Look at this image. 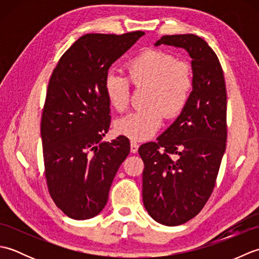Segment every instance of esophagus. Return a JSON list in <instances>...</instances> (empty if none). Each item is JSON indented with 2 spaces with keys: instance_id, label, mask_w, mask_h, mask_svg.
Masks as SVG:
<instances>
[{
  "instance_id": "34e87169",
  "label": "esophagus",
  "mask_w": 259,
  "mask_h": 259,
  "mask_svg": "<svg viewBox=\"0 0 259 259\" xmlns=\"http://www.w3.org/2000/svg\"><path fill=\"white\" fill-rule=\"evenodd\" d=\"M138 148H139V144L138 142H136V141H130V150H131V152H134V153H136L137 151H138Z\"/></svg>"
}]
</instances>
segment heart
<instances>
[{"instance_id":"b5f03b06","label":"heart","mask_w":259,"mask_h":259,"mask_svg":"<svg viewBox=\"0 0 259 259\" xmlns=\"http://www.w3.org/2000/svg\"><path fill=\"white\" fill-rule=\"evenodd\" d=\"M125 75L109 71L104 78V91L110 103L119 112L128 109L131 84L148 88L144 109L126 114L115 123L118 133L134 141L150 139L162 124L163 117L174 119L189 102L194 76L189 63L178 61L172 53L147 50L129 60Z\"/></svg>"}]
</instances>
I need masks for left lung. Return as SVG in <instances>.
<instances>
[{"instance_id": "1", "label": "left lung", "mask_w": 259, "mask_h": 259, "mask_svg": "<svg viewBox=\"0 0 259 259\" xmlns=\"http://www.w3.org/2000/svg\"><path fill=\"white\" fill-rule=\"evenodd\" d=\"M183 48L194 72L189 102L157 139L140 146L142 199L150 216L167 226L200 212L216 185L227 141V92L221 62L195 34L163 35L156 46Z\"/></svg>"}]
</instances>
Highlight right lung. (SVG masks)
I'll list each match as a JSON object with an SVG mask.
<instances>
[{
  "mask_svg": "<svg viewBox=\"0 0 259 259\" xmlns=\"http://www.w3.org/2000/svg\"><path fill=\"white\" fill-rule=\"evenodd\" d=\"M144 34L81 36L60 58L49 81L41 117L47 186L57 207L76 221L104 208L114 176L130 152L124 136L101 142L111 121L104 78Z\"/></svg>",
  "mask_w": 259,
  "mask_h": 259,
  "instance_id": "right-lung-1",
  "label": "right lung"
}]
</instances>
